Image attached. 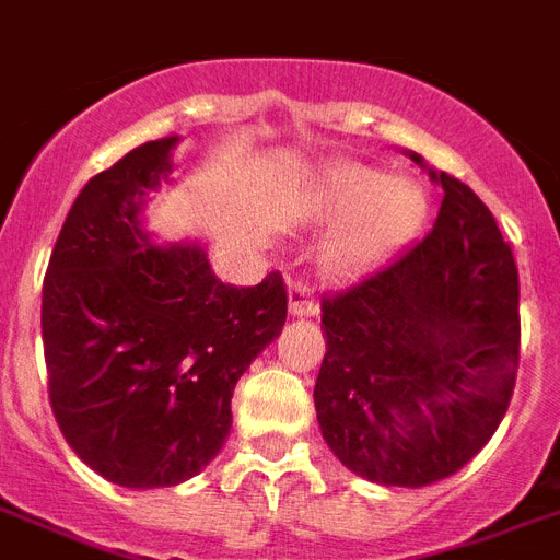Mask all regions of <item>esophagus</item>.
Segmentation results:
<instances>
[{
	"mask_svg": "<svg viewBox=\"0 0 560 560\" xmlns=\"http://www.w3.org/2000/svg\"><path fill=\"white\" fill-rule=\"evenodd\" d=\"M318 304L316 295H313V288H310L307 281H290V316L307 318L316 316Z\"/></svg>",
	"mask_w": 560,
	"mask_h": 560,
	"instance_id": "obj_1",
	"label": "esophagus"
}]
</instances>
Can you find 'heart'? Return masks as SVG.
<instances>
[{
	"instance_id": "b5f03b06",
	"label": "heart",
	"mask_w": 560,
	"mask_h": 560,
	"mask_svg": "<svg viewBox=\"0 0 560 560\" xmlns=\"http://www.w3.org/2000/svg\"><path fill=\"white\" fill-rule=\"evenodd\" d=\"M310 213L322 224L345 222L324 261L332 272L350 276L416 233L427 196L410 178H387L370 164L341 162L322 176Z\"/></svg>"
}]
</instances>
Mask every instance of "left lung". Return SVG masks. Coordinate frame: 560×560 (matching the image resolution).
Listing matches in <instances>:
<instances>
[{"label":"left lung","instance_id":"obj_1","mask_svg":"<svg viewBox=\"0 0 560 560\" xmlns=\"http://www.w3.org/2000/svg\"><path fill=\"white\" fill-rule=\"evenodd\" d=\"M430 176L444 190L430 233L322 299V435L347 469L384 487L458 472L498 430L518 373L510 244L464 182Z\"/></svg>","mask_w":560,"mask_h":560}]
</instances>
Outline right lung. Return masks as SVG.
I'll list each match as a JSON object with an SVG mask.
<instances>
[{"label":"right lung","mask_w":560,"mask_h":560,"mask_svg":"<svg viewBox=\"0 0 560 560\" xmlns=\"http://www.w3.org/2000/svg\"><path fill=\"white\" fill-rule=\"evenodd\" d=\"M156 139L96 173L73 201L42 284L56 424L107 481L173 487L222 450L230 398L288 322V288L215 279L199 244H153L144 192L171 171Z\"/></svg>","instance_id":"right-lung-1"}]
</instances>
